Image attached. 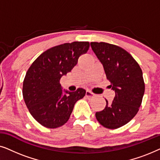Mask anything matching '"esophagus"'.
<instances>
[{"label": "esophagus", "mask_w": 160, "mask_h": 160, "mask_svg": "<svg viewBox=\"0 0 160 160\" xmlns=\"http://www.w3.org/2000/svg\"><path fill=\"white\" fill-rule=\"evenodd\" d=\"M86 97L87 98H92L94 97V94L89 90H87L86 91Z\"/></svg>", "instance_id": "34e87169"}]
</instances>
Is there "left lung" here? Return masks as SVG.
I'll use <instances>...</instances> for the list:
<instances>
[{
  "mask_svg": "<svg viewBox=\"0 0 160 160\" xmlns=\"http://www.w3.org/2000/svg\"><path fill=\"white\" fill-rule=\"evenodd\" d=\"M90 45L116 94L112 103L106 100L105 108L96 112L95 117L101 125L114 130L128 123L138 112L145 91L143 73L136 60L122 48L105 42Z\"/></svg>",
  "mask_w": 160,
  "mask_h": 160,
  "instance_id": "obj_1",
  "label": "left lung"
}]
</instances>
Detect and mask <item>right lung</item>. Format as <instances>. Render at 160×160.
<instances>
[{"label":"right lung","mask_w":160,"mask_h":160,"mask_svg":"<svg viewBox=\"0 0 160 160\" xmlns=\"http://www.w3.org/2000/svg\"><path fill=\"white\" fill-rule=\"evenodd\" d=\"M89 48L88 41H74L52 47L32 63L23 81L22 95L32 117L47 128L54 129L68 121L74 105L86 91L62 92L60 78L77 64Z\"/></svg>","instance_id":"add662e5"}]
</instances>
